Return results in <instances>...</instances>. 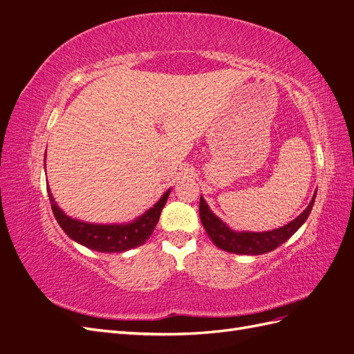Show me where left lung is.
<instances>
[{
	"mask_svg": "<svg viewBox=\"0 0 354 354\" xmlns=\"http://www.w3.org/2000/svg\"><path fill=\"white\" fill-rule=\"evenodd\" d=\"M316 199V194L313 199L310 201L308 207L299 214V216L291 223L285 224L283 227L274 229L270 232H234L226 223H223L216 214H214L207 205L205 199L201 196L199 201V216L203 224V229L207 230L211 241L216 243L218 248L243 255H259L270 252L277 246L286 242L292 234L303 226L307 220L308 214L312 212L313 203Z\"/></svg>",
	"mask_w": 354,
	"mask_h": 354,
	"instance_id": "1",
	"label": "left lung"
}]
</instances>
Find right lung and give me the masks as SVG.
<instances>
[{
    "instance_id": "right-lung-1",
    "label": "right lung",
    "mask_w": 354,
    "mask_h": 354,
    "mask_svg": "<svg viewBox=\"0 0 354 354\" xmlns=\"http://www.w3.org/2000/svg\"><path fill=\"white\" fill-rule=\"evenodd\" d=\"M47 192L53 214H55L59 226L72 241L87 246V248L93 251L124 252L143 245L153 233L160 211H162L165 205L171 189L167 190L155 205L151 209H147L143 216L127 224H93L72 218L59 208L55 198L51 195L48 185Z\"/></svg>"
}]
</instances>
